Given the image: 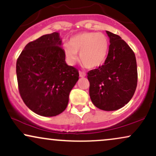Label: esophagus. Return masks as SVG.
<instances>
[{
  "mask_svg": "<svg viewBox=\"0 0 156 156\" xmlns=\"http://www.w3.org/2000/svg\"><path fill=\"white\" fill-rule=\"evenodd\" d=\"M79 74H80V77H84V76H86V74L85 72H83V71H80V72H79Z\"/></svg>",
  "mask_w": 156,
  "mask_h": 156,
  "instance_id": "obj_1",
  "label": "esophagus"
}]
</instances>
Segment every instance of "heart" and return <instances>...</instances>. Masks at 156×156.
I'll return each instance as SVG.
<instances>
[{
  "label": "heart",
  "instance_id": "1",
  "mask_svg": "<svg viewBox=\"0 0 156 156\" xmlns=\"http://www.w3.org/2000/svg\"><path fill=\"white\" fill-rule=\"evenodd\" d=\"M109 50L107 36L101 33L84 32L75 35L69 40V44L63 46V52L68 63L74 65L78 60L84 66L94 69L104 63Z\"/></svg>",
  "mask_w": 156,
  "mask_h": 156
}]
</instances>
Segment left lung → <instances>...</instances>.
Masks as SVG:
<instances>
[{
	"instance_id": "left-lung-1",
	"label": "left lung",
	"mask_w": 156,
	"mask_h": 156,
	"mask_svg": "<svg viewBox=\"0 0 156 156\" xmlns=\"http://www.w3.org/2000/svg\"><path fill=\"white\" fill-rule=\"evenodd\" d=\"M109 37V52L104 65L87 72L89 93L98 109L114 111L131 99L137 85L136 57L118 35L106 31Z\"/></svg>"
}]
</instances>
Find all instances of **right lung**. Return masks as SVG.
Returning a JSON list of instances; mask_svg holds the SVG:
<instances>
[{"instance_id": "right-lung-1", "label": "right lung", "mask_w": 156, "mask_h": 156, "mask_svg": "<svg viewBox=\"0 0 156 156\" xmlns=\"http://www.w3.org/2000/svg\"><path fill=\"white\" fill-rule=\"evenodd\" d=\"M61 43L58 33L44 35L29 42L16 60L20 96L31 111L41 116L63 112L79 80L77 69L66 63Z\"/></svg>"}]
</instances>
